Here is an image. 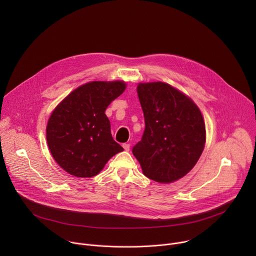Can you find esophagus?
Here are the masks:
<instances>
[{
	"label": "esophagus",
	"instance_id": "esophagus-1",
	"mask_svg": "<svg viewBox=\"0 0 256 256\" xmlns=\"http://www.w3.org/2000/svg\"><path fill=\"white\" fill-rule=\"evenodd\" d=\"M122 147H124V149L126 151H130V144H122Z\"/></svg>",
	"mask_w": 256,
	"mask_h": 256
}]
</instances>
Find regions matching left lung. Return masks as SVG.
I'll return each instance as SVG.
<instances>
[{
	"instance_id": "8db88e82",
	"label": "left lung",
	"mask_w": 256,
	"mask_h": 256,
	"mask_svg": "<svg viewBox=\"0 0 256 256\" xmlns=\"http://www.w3.org/2000/svg\"><path fill=\"white\" fill-rule=\"evenodd\" d=\"M136 91L146 128L132 154L148 178L161 184L178 180L204 151L206 126L200 109L166 83H142Z\"/></svg>"
}]
</instances>
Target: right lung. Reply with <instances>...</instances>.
I'll return each instance as SVG.
<instances>
[{
  "label": "right lung",
  "mask_w": 256,
  "mask_h": 256,
  "mask_svg": "<svg viewBox=\"0 0 256 256\" xmlns=\"http://www.w3.org/2000/svg\"><path fill=\"white\" fill-rule=\"evenodd\" d=\"M124 89L122 81L90 82L72 91L54 109L46 140L52 157L68 173L95 176L109 159L124 151L112 136L105 110Z\"/></svg>",
  "instance_id": "obj_1"
}]
</instances>
